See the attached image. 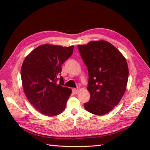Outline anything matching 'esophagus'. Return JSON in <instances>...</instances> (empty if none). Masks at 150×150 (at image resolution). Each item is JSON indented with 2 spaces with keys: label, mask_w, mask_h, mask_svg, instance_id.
Returning <instances> with one entry per match:
<instances>
[{
  "label": "esophagus",
  "mask_w": 150,
  "mask_h": 150,
  "mask_svg": "<svg viewBox=\"0 0 150 150\" xmlns=\"http://www.w3.org/2000/svg\"><path fill=\"white\" fill-rule=\"evenodd\" d=\"M72 92L73 93V94H77L78 92H79V90H78V89L73 88V90H72Z\"/></svg>",
  "instance_id": "esophagus-1"
}]
</instances>
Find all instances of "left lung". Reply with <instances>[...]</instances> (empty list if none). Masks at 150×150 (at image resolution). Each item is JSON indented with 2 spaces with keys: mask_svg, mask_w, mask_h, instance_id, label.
I'll list each match as a JSON object with an SVG mask.
<instances>
[{
  "mask_svg": "<svg viewBox=\"0 0 150 150\" xmlns=\"http://www.w3.org/2000/svg\"><path fill=\"white\" fill-rule=\"evenodd\" d=\"M77 47L89 75L87 89L90 98L84 108L97 115L106 114L119 104L126 91L129 74L126 59L105 40Z\"/></svg>",
  "mask_w": 150,
  "mask_h": 150,
  "instance_id": "1",
  "label": "left lung"
}]
</instances>
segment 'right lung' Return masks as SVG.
Here are the masks:
<instances>
[{
	"label": "right lung",
	"mask_w": 150,
	"mask_h": 150,
	"mask_svg": "<svg viewBox=\"0 0 150 150\" xmlns=\"http://www.w3.org/2000/svg\"><path fill=\"white\" fill-rule=\"evenodd\" d=\"M73 48V46L40 45L22 64L21 74L25 95L31 104L46 116L61 113L71 93V89L63 86V78L59 77L62 64L71 56Z\"/></svg>",
	"instance_id": "add662e5"
}]
</instances>
